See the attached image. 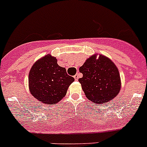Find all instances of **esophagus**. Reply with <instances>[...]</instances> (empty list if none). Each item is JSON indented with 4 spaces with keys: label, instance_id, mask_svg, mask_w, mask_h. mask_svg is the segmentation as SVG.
<instances>
[{
    "label": "esophagus",
    "instance_id": "1",
    "mask_svg": "<svg viewBox=\"0 0 147 147\" xmlns=\"http://www.w3.org/2000/svg\"><path fill=\"white\" fill-rule=\"evenodd\" d=\"M74 78H75V80H78V78H79V77H78V74H76V75H75V76H74Z\"/></svg>",
    "mask_w": 147,
    "mask_h": 147
}]
</instances>
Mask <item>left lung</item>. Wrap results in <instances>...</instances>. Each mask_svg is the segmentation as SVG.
I'll return each mask as SVG.
<instances>
[{
	"label": "left lung",
	"mask_w": 147,
	"mask_h": 147,
	"mask_svg": "<svg viewBox=\"0 0 147 147\" xmlns=\"http://www.w3.org/2000/svg\"><path fill=\"white\" fill-rule=\"evenodd\" d=\"M91 55L80 67L78 80L86 98L95 104H103L118 95L121 88L120 74L114 62L107 57Z\"/></svg>",
	"instance_id": "obj_1"
}]
</instances>
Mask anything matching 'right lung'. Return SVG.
I'll return each mask as SVG.
<instances>
[{
    "label": "right lung",
    "instance_id": "add662e5",
    "mask_svg": "<svg viewBox=\"0 0 147 147\" xmlns=\"http://www.w3.org/2000/svg\"><path fill=\"white\" fill-rule=\"evenodd\" d=\"M75 79L59 66L57 59L47 55L38 59L28 74V88L33 97L45 105H54L66 95Z\"/></svg>",
    "mask_w": 147,
    "mask_h": 147
}]
</instances>
